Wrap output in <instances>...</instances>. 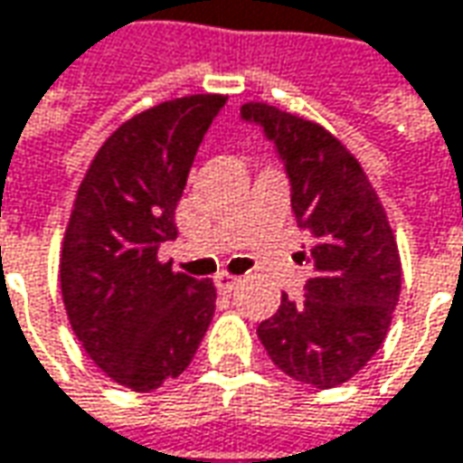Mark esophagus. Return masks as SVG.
Returning a JSON list of instances; mask_svg holds the SVG:
<instances>
[{"mask_svg":"<svg viewBox=\"0 0 463 463\" xmlns=\"http://www.w3.org/2000/svg\"><path fill=\"white\" fill-rule=\"evenodd\" d=\"M216 290L222 293V296H229L232 290H237V285L241 282V278H234V275H226V272H222V275H216Z\"/></svg>","mask_w":463,"mask_h":463,"instance_id":"esophagus-1","label":"esophagus"}]
</instances>
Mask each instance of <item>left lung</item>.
<instances>
[{
  "mask_svg": "<svg viewBox=\"0 0 463 463\" xmlns=\"http://www.w3.org/2000/svg\"><path fill=\"white\" fill-rule=\"evenodd\" d=\"M290 181V209L311 247L298 252L313 275L306 298L282 296L257 336L272 364L296 383L328 390L352 380L383 346L400 298V254L362 165L321 124L268 104H244Z\"/></svg>",
  "mask_w": 463,
  "mask_h": 463,
  "instance_id": "1",
  "label": "left lung"
}]
</instances>
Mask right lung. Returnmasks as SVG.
Returning a JSON list of instances; mask_svg holds the SVG:
<instances>
[{"label":"right lung","mask_w":463,"mask_h":463,"mask_svg":"<svg viewBox=\"0 0 463 463\" xmlns=\"http://www.w3.org/2000/svg\"><path fill=\"white\" fill-rule=\"evenodd\" d=\"M226 96L163 101L124 122L80 181L61 254L68 321L114 383L150 392L191 364L211 318L213 282L173 272L157 247L178 237L198 145Z\"/></svg>","instance_id":"add662e5"}]
</instances>
